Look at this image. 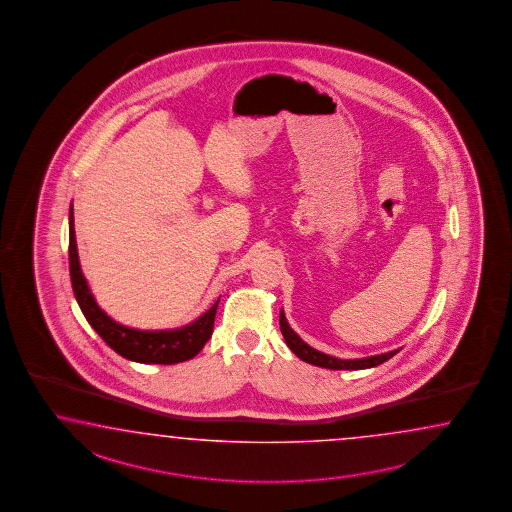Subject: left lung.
Segmentation results:
<instances>
[{
  "mask_svg": "<svg viewBox=\"0 0 512 512\" xmlns=\"http://www.w3.org/2000/svg\"><path fill=\"white\" fill-rule=\"evenodd\" d=\"M279 326H281V333H283V337H285V343L291 348L292 352H294L300 360L305 361V363L317 365V367H322V369H333V371H360V369H371V367H376V365L384 363V361L389 360V358H393V356L401 350V348H399V350H391V352H386V354L367 356V358H358V360H339V358L328 356V354H324V352H320V350H315L313 346L307 345L304 339L289 326L283 309L279 311Z\"/></svg>",
  "mask_w": 512,
  "mask_h": 512,
  "instance_id": "1",
  "label": "left lung"
}]
</instances>
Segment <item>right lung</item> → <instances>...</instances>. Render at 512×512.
Masks as SVG:
<instances>
[{"label":"right lung","mask_w":512,"mask_h":512,"mask_svg":"<svg viewBox=\"0 0 512 512\" xmlns=\"http://www.w3.org/2000/svg\"><path fill=\"white\" fill-rule=\"evenodd\" d=\"M69 268L72 291L82 309L83 317L87 318L93 330L106 341V345L125 360L173 365L180 361L192 360L203 350V346L207 345L212 335L220 300L212 305L207 313L195 318L194 322L173 330H136L119 324L106 311L100 309L80 266L72 205L69 212Z\"/></svg>","instance_id":"add662e5"}]
</instances>
